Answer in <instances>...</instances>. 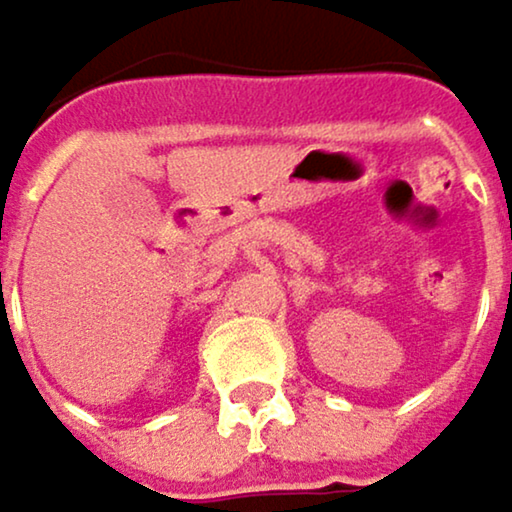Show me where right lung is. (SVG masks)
Masks as SVG:
<instances>
[{
	"label": "right lung",
	"instance_id": "add662e5",
	"mask_svg": "<svg viewBox=\"0 0 512 512\" xmlns=\"http://www.w3.org/2000/svg\"><path fill=\"white\" fill-rule=\"evenodd\" d=\"M0 279H2V276H0Z\"/></svg>",
	"mask_w": 512,
	"mask_h": 512
}]
</instances>
